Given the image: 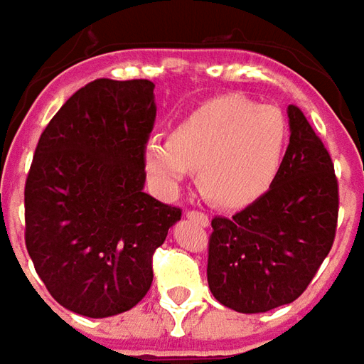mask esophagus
I'll use <instances>...</instances> for the list:
<instances>
[{"mask_svg":"<svg viewBox=\"0 0 364 364\" xmlns=\"http://www.w3.org/2000/svg\"><path fill=\"white\" fill-rule=\"evenodd\" d=\"M186 218L196 221V223H198V225H202V228H208V225H210V218H208L205 213H202V211H196V210L186 211Z\"/></svg>","mask_w":364,"mask_h":364,"instance_id":"1","label":"esophagus"}]
</instances>
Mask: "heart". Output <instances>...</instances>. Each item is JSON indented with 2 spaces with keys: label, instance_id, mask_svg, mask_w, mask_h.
<instances>
[{
  "label": "heart",
  "instance_id": "heart-1",
  "mask_svg": "<svg viewBox=\"0 0 364 364\" xmlns=\"http://www.w3.org/2000/svg\"><path fill=\"white\" fill-rule=\"evenodd\" d=\"M288 145V123L277 107L241 95H219L196 107L143 149L149 176L162 190H176L190 168L198 184L221 208H245L274 182Z\"/></svg>",
  "mask_w": 364,
  "mask_h": 364
}]
</instances>
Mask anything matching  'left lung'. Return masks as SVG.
Masks as SVG:
<instances>
[{
    "label": "left lung",
    "instance_id": "obj_1",
    "mask_svg": "<svg viewBox=\"0 0 364 364\" xmlns=\"http://www.w3.org/2000/svg\"><path fill=\"white\" fill-rule=\"evenodd\" d=\"M290 143L269 192L233 218H213L208 284L241 314H262L300 296L331 251L339 194L333 162L296 105Z\"/></svg>",
    "mask_w": 364,
    "mask_h": 364
}]
</instances>
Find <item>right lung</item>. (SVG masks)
<instances>
[{
  "label": "right lung",
  "mask_w": 364,
  "mask_h": 364,
  "mask_svg": "<svg viewBox=\"0 0 364 364\" xmlns=\"http://www.w3.org/2000/svg\"><path fill=\"white\" fill-rule=\"evenodd\" d=\"M156 117L149 80L100 78L46 125L25 184V243L66 310L109 318L153 284V252L182 211L143 192Z\"/></svg>",
  "instance_id": "1"
}]
</instances>
